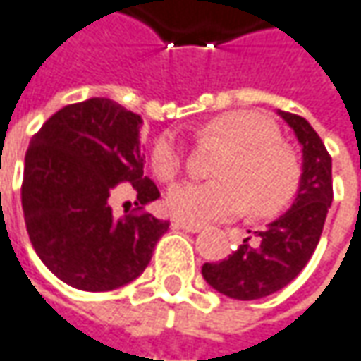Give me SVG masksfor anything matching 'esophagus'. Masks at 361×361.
I'll return each mask as SVG.
<instances>
[{
    "label": "esophagus",
    "mask_w": 361,
    "mask_h": 361,
    "mask_svg": "<svg viewBox=\"0 0 361 361\" xmlns=\"http://www.w3.org/2000/svg\"><path fill=\"white\" fill-rule=\"evenodd\" d=\"M173 226L181 228V230H185V232H192V234H197V232L202 230L200 224H188V222H181V220H176V222H173Z\"/></svg>",
    "instance_id": "1"
}]
</instances>
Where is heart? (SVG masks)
<instances>
[{"label": "heart", "instance_id": "b5f03b06", "mask_svg": "<svg viewBox=\"0 0 361 361\" xmlns=\"http://www.w3.org/2000/svg\"><path fill=\"white\" fill-rule=\"evenodd\" d=\"M206 135L224 141L230 153L216 169L218 181H181L169 188L165 206L181 222L206 224L236 216L283 208L297 190L299 165L281 143L271 118L255 111H234L214 118ZM151 167L159 180L171 181L183 167V147L176 133L159 135L151 151Z\"/></svg>", "mask_w": 361, "mask_h": 361}]
</instances>
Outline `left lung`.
I'll list each match as a JSON object with an SVG mask.
<instances>
[{
    "instance_id": "left-lung-1",
    "label": "left lung",
    "mask_w": 361,
    "mask_h": 361,
    "mask_svg": "<svg viewBox=\"0 0 361 361\" xmlns=\"http://www.w3.org/2000/svg\"><path fill=\"white\" fill-rule=\"evenodd\" d=\"M297 137L303 164L293 206L260 232L250 236L220 262H206L202 274L212 289L238 301L269 297L305 269L322 238L327 210L334 200L331 157L319 135L305 118L276 111Z\"/></svg>"
}]
</instances>
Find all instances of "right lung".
<instances>
[{
    "label": "right lung",
    "instance_id": "obj_1",
    "mask_svg": "<svg viewBox=\"0 0 361 361\" xmlns=\"http://www.w3.org/2000/svg\"><path fill=\"white\" fill-rule=\"evenodd\" d=\"M139 115L111 99L68 104L25 151L22 208L39 260L80 290H113L145 271L169 228L151 214L115 218L111 194L131 183L137 206L159 197L143 176Z\"/></svg>",
    "mask_w": 361,
    "mask_h": 361
}]
</instances>
